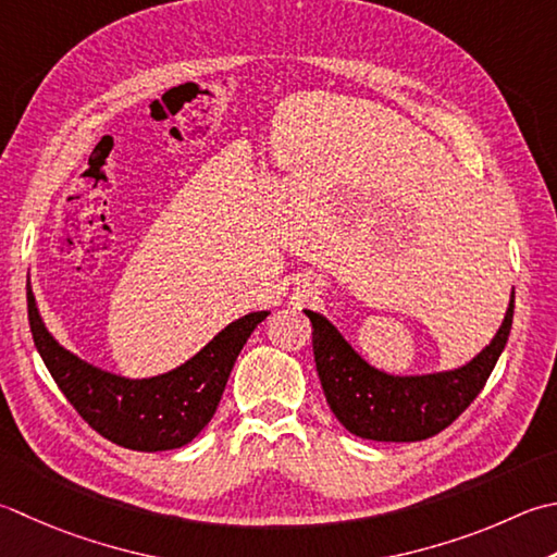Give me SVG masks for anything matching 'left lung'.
<instances>
[{
	"label": "left lung",
	"instance_id": "obj_1",
	"mask_svg": "<svg viewBox=\"0 0 557 557\" xmlns=\"http://www.w3.org/2000/svg\"><path fill=\"white\" fill-rule=\"evenodd\" d=\"M304 313L313 325V357L325 400L343 428L362 440L420 442L449 428L483 391L507 345L515 292L503 325L481 355L451 372L420 376L379 372L325 315L309 309Z\"/></svg>",
	"mask_w": 557,
	"mask_h": 557
}]
</instances>
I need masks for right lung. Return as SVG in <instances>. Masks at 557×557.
I'll use <instances>...</instances> for the list:
<instances>
[{
	"instance_id": "obj_1",
	"label": "right lung",
	"mask_w": 557,
	"mask_h": 557,
	"mask_svg": "<svg viewBox=\"0 0 557 557\" xmlns=\"http://www.w3.org/2000/svg\"><path fill=\"white\" fill-rule=\"evenodd\" d=\"M26 289L33 343L54 384L101 437L135 451L178 449L198 437L220 406L238 352L268 315V311L242 315L166 374L125 379L64 350L42 323L30 285Z\"/></svg>"
}]
</instances>
